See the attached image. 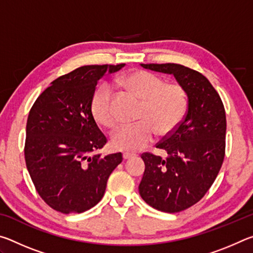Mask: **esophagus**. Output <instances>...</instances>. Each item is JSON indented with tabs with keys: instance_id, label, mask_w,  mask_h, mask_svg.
Masks as SVG:
<instances>
[{
	"instance_id": "34e87169",
	"label": "esophagus",
	"mask_w": 253,
	"mask_h": 253,
	"mask_svg": "<svg viewBox=\"0 0 253 253\" xmlns=\"http://www.w3.org/2000/svg\"><path fill=\"white\" fill-rule=\"evenodd\" d=\"M134 156H135V154H132V153H128V152L123 153V158H124V160H129V158L134 157Z\"/></svg>"
}]
</instances>
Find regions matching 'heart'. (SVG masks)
<instances>
[{
  "label": "heart",
  "instance_id": "1",
  "mask_svg": "<svg viewBox=\"0 0 253 253\" xmlns=\"http://www.w3.org/2000/svg\"><path fill=\"white\" fill-rule=\"evenodd\" d=\"M121 84L128 92L142 100L138 119L131 125H123L111 135V146L117 151L137 152L152 142L155 132L165 136L172 132L185 116L188 100L181 84H166L152 72L137 70L124 76ZM91 111L98 123L108 128L117 124L113 90L102 84L93 92Z\"/></svg>",
  "mask_w": 253,
  "mask_h": 253
}]
</instances>
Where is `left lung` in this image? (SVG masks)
Wrapping results in <instances>:
<instances>
[{
    "label": "left lung",
    "instance_id": "left-lung-1",
    "mask_svg": "<svg viewBox=\"0 0 253 253\" xmlns=\"http://www.w3.org/2000/svg\"><path fill=\"white\" fill-rule=\"evenodd\" d=\"M140 66L173 75L187 93L183 122L156 145L168 158L144 153L145 172L138 186L152 208L181 212L198 203L219 174L225 151V110L219 93L200 72L176 63Z\"/></svg>",
    "mask_w": 253,
    "mask_h": 253
}]
</instances>
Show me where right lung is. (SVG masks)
I'll list each match as a JSON object with an SVG mask.
<instances>
[{"instance_id":"obj_1","label":"right lung","mask_w":253,"mask_h":253,"mask_svg":"<svg viewBox=\"0 0 253 253\" xmlns=\"http://www.w3.org/2000/svg\"><path fill=\"white\" fill-rule=\"evenodd\" d=\"M125 63L84 66L59 77L29 113L24 156L42 200L55 211L83 213L99 202L122 153H96L107 139L92 116L97 83Z\"/></svg>"}]
</instances>
